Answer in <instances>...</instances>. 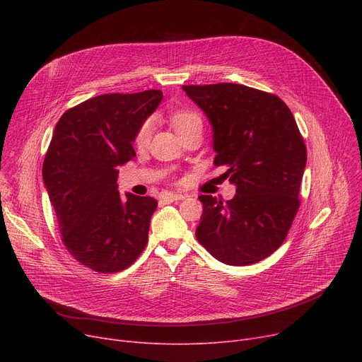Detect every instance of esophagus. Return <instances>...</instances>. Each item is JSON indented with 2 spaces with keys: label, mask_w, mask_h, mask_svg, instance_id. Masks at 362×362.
<instances>
[{
  "label": "esophagus",
  "mask_w": 362,
  "mask_h": 362,
  "mask_svg": "<svg viewBox=\"0 0 362 362\" xmlns=\"http://www.w3.org/2000/svg\"><path fill=\"white\" fill-rule=\"evenodd\" d=\"M185 199V195L182 194H171V192H165L161 195V201L165 202V204H170V202H177V201H182Z\"/></svg>",
  "instance_id": "1"
}]
</instances>
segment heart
Here are the masks:
<instances>
[{
  "instance_id": "heart-1",
  "label": "heart",
  "mask_w": 362,
  "mask_h": 362,
  "mask_svg": "<svg viewBox=\"0 0 362 362\" xmlns=\"http://www.w3.org/2000/svg\"><path fill=\"white\" fill-rule=\"evenodd\" d=\"M171 123H173L175 129L177 133L189 129V127H194V126H201V119L198 114L192 112V111H176L171 114ZM151 130H152V124L151 122H145L142 124V127L138 132V136H136V144L138 145H145L149 141L151 136Z\"/></svg>"
}]
</instances>
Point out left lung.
I'll use <instances>...</instances> for the list:
<instances>
[{"label": "left lung", "mask_w": 362, "mask_h": 362, "mask_svg": "<svg viewBox=\"0 0 362 362\" xmlns=\"http://www.w3.org/2000/svg\"><path fill=\"white\" fill-rule=\"evenodd\" d=\"M183 90L213 127L214 165L236 186L230 201L199 197L197 239L227 265L255 264L283 243L299 208L307 148L293 114L276 95L245 85Z\"/></svg>", "instance_id": "1"}]
</instances>
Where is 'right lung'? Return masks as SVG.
Instances as JSON below:
<instances>
[{"label":"right lung","instance_id":"right-lung-1","mask_svg":"<svg viewBox=\"0 0 362 362\" xmlns=\"http://www.w3.org/2000/svg\"><path fill=\"white\" fill-rule=\"evenodd\" d=\"M161 100L158 89L100 95L67 110L52 132L44 185L67 251L98 273L127 269L148 242L158 202L120 195L117 175Z\"/></svg>","mask_w":362,"mask_h":362}]
</instances>
